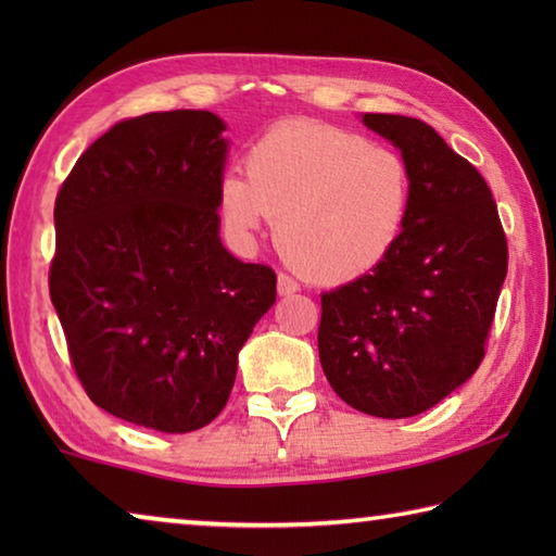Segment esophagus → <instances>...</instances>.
Returning <instances> with one entry per match:
<instances>
[{"label":"esophagus","mask_w":556,"mask_h":556,"mask_svg":"<svg viewBox=\"0 0 556 556\" xmlns=\"http://www.w3.org/2000/svg\"><path fill=\"white\" fill-rule=\"evenodd\" d=\"M277 291H279V296H291V294H296V291H299V285L289 275H279L277 277Z\"/></svg>","instance_id":"1"}]
</instances>
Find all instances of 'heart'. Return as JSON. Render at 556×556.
<instances>
[{
    "instance_id": "1",
    "label": "heart",
    "mask_w": 556,
    "mask_h": 556,
    "mask_svg": "<svg viewBox=\"0 0 556 556\" xmlns=\"http://www.w3.org/2000/svg\"><path fill=\"white\" fill-rule=\"evenodd\" d=\"M228 174L218 205L228 232L255 242L271 218L277 244L316 285H351L392 255L409 213V168L388 147L321 122L267 129Z\"/></svg>"
}]
</instances>
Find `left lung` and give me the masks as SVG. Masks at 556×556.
I'll return each mask as SVG.
<instances>
[{
	"instance_id": "left-lung-1",
	"label": "left lung",
	"mask_w": 556,
	"mask_h": 556,
	"mask_svg": "<svg viewBox=\"0 0 556 556\" xmlns=\"http://www.w3.org/2000/svg\"><path fill=\"white\" fill-rule=\"evenodd\" d=\"M400 149L409 213L372 275L321 294L318 357L338 397L382 419L434 407L478 370L507 275V240L485 178L434 127L365 112Z\"/></svg>"
}]
</instances>
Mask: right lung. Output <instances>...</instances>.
Returning a JSON list of instances; mask_svg holds the SVG:
<instances>
[{
	"label": "right lung",
	"mask_w": 556,
	"mask_h": 556,
	"mask_svg": "<svg viewBox=\"0 0 556 556\" xmlns=\"http://www.w3.org/2000/svg\"><path fill=\"white\" fill-rule=\"evenodd\" d=\"M223 131L208 110L122 119L53 208L49 291L75 375L98 407L166 434L218 417L277 299L275 271L220 242Z\"/></svg>",
	"instance_id": "obj_1"
}]
</instances>
